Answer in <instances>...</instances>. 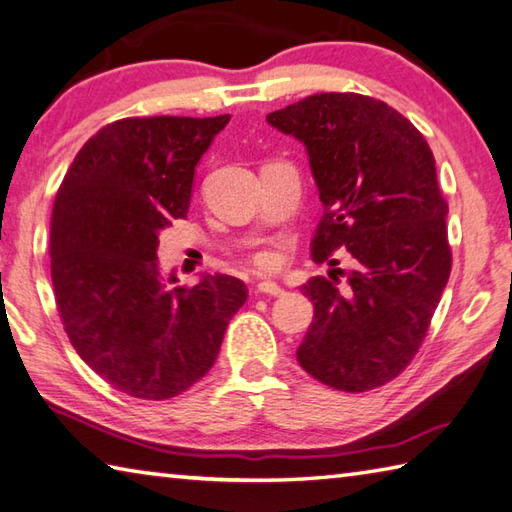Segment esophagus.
Returning <instances> with one entry per match:
<instances>
[{
    "instance_id": "1",
    "label": "esophagus",
    "mask_w": 512,
    "mask_h": 512,
    "mask_svg": "<svg viewBox=\"0 0 512 512\" xmlns=\"http://www.w3.org/2000/svg\"><path fill=\"white\" fill-rule=\"evenodd\" d=\"M256 294H263V296H283L285 289L278 287L276 283H271V280H263V283H258L256 287Z\"/></svg>"
}]
</instances>
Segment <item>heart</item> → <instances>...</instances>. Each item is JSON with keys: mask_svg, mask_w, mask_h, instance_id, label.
<instances>
[{"mask_svg": "<svg viewBox=\"0 0 512 512\" xmlns=\"http://www.w3.org/2000/svg\"><path fill=\"white\" fill-rule=\"evenodd\" d=\"M280 263H283V256L278 249H260L254 254V267L258 271H276Z\"/></svg>", "mask_w": 512, "mask_h": 512, "instance_id": "heart-1", "label": "heart"}]
</instances>
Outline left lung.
<instances>
[{
	"mask_svg": "<svg viewBox=\"0 0 512 512\" xmlns=\"http://www.w3.org/2000/svg\"><path fill=\"white\" fill-rule=\"evenodd\" d=\"M267 123L305 145L325 207L311 258L334 271L302 285L314 322L300 367L347 393L382 387L420 349L451 276L433 152L398 110L356 92L311 95ZM338 248L354 260L347 288L330 258Z\"/></svg>",
	"mask_w": 512,
	"mask_h": 512,
	"instance_id": "8db88e82",
	"label": "left lung"
}]
</instances>
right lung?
I'll return each instance as SVG.
<instances>
[{"mask_svg":"<svg viewBox=\"0 0 512 512\" xmlns=\"http://www.w3.org/2000/svg\"><path fill=\"white\" fill-rule=\"evenodd\" d=\"M221 117H134L79 150L50 218V274L64 329L81 360L114 389L170 400L212 369L245 305L234 276L179 287L159 267V234L190 207L194 172Z\"/></svg>","mask_w":512,"mask_h":512,"instance_id":"add662e5","label":"right lung"}]
</instances>
